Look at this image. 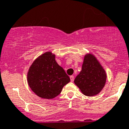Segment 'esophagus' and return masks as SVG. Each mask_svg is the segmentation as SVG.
<instances>
[{"label":"esophagus","instance_id":"1","mask_svg":"<svg viewBox=\"0 0 129 129\" xmlns=\"http://www.w3.org/2000/svg\"><path fill=\"white\" fill-rule=\"evenodd\" d=\"M70 79H71V82H73V81H74V79H75V77H74L73 76H71Z\"/></svg>","mask_w":129,"mask_h":129}]
</instances>
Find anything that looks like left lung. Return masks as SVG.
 I'll use <instances>...</instances> for the list:
<instances>
[{
    "label": "left lung",
    "instance_id": "left-lung-1",
    "mask_svg": "<svg viewBox=\"0 0 129 129\" xmlns=\"http://www.w3.org/2000/svg\"><path fill=\"white\" fill-rule=\"evenodd\" d=\"M107 74L96 58L92 54L84 57L82 71L75 78V84L85 96L98 94L105 86Z\"/></svg>",
    "mask_w": 129,
    "mask_h": 129
}]
</instances>
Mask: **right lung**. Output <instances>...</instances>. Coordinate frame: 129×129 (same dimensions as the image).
I'll return each instance as SVG.
<instances>
[{"label": "right lung", "mask_w": 129, "mask_h": 129, "mask_svg": "<svg viewBox=\"0 0 129 129\" xmlns=\"http://www.w3.org/2000/svg\"><path fill=\"white\" fill-rule=\"evenodd\" d=\"M70 78L55 60V54L46 52L35 60L27 73V82L38 96L52 99L60 94Z\"/></svg>", "instance_id": "add662e5"}]
</instances>
